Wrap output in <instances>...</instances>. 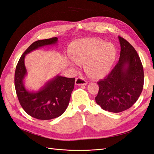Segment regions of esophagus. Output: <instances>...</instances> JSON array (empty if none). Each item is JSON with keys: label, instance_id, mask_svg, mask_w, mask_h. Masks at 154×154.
<instances>
[{"label": "esophagus", "instance_id": "esophagus-1", "mask_svg": "<svg viewBox=\"0 0 154 154\" xmlns=\"http://www.w3.org/2000/svg\"><path fill=\"white\" fill-rule=\"evenodd\" d=\"M76 85H87V82L84 80V78L82 77H79L76 78L75 80Z\"/></svg>", "mask_w": 154, "mask_h": 154}]
</instances>
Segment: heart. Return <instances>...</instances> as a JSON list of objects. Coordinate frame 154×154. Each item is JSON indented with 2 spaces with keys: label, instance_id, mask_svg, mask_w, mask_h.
Instances as JSON below:
<instances>
[{
  "label": "heart",
  "instance_id": "obj_1",
  "mask_svg": "<svg viewBox=\"0 0 154 154\" xmlns=\"http://www.w3.org/2000/svg\"><path fill=\"white\" fill-rule=\"evenodd\" d=\"M117 51L111 43L98 39L78 40L72 44L69 64L84 63L85 71L94 78L104 77L112 67Z\"/></svg>",
  "mask_w": 154,
  "mask_h": 154
}]
</instances>
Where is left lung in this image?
Here are the masks:
<instances>
[{
  "mask_svg": "<svg viewBox=\"0 0 154 154\" xmlns=\"http://www.w3.org/2000/svg\"><path fill=\"white\" fill-rule=\"evenodd\" d=\"M121 46L118 63L107 76L97 82L96 103L102 109L118 113L130 108L143 91V67L133 46L118 36Z\"/></svg>",
  "mask_w": 154,
  "mask_h": 154,
  "instance_id": "obj_1",
  "label": "left lung"
}]
</instances>
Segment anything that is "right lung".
Masks as SVG:
<instances>
[{
    "mask_svg": "<svg viewBox=\"0 0 154 154\" xmlns=\"http://www.w3.org/2000/svg\"><path fill=\"white\" fill-rule=\"evenodd\" d=\"M57 37L35 42L21 56L16 67L15 86L18 101L27 114L38 119H51L63 114L74 87L75 78L59 74L37 91H29L25 87L24 79L27 74L24 63L26 55L44 46L57 44Z\"/></svg>",
    "mask_w": 154,
    "mask_h": 154,
    "instance_id": "1",
    "label": "right lung"
}]
</instances>
